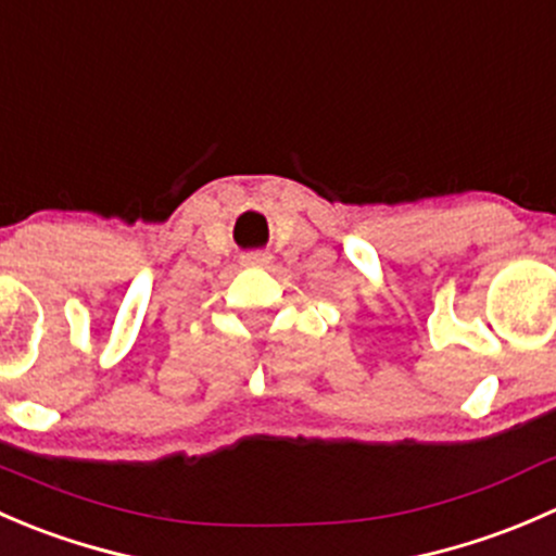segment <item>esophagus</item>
Masks as SVG:
<instances>
[{"instance_id":"1","label":"esophagus","mask_w":556,"mask_h":556,"mask_svg":"<svg viewBox=\"0 0 556 556\" xmlns=\"http://www.w3.org/2000/svg\"><path fill=\"white\" fill-rule=\"evenodd\" d=\"M271 263V255L268 252H244L242 255V266H252V268H263Z\"/></svg>"}]
</instances>
